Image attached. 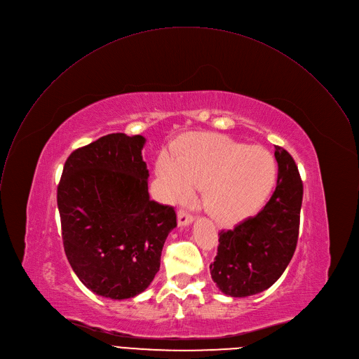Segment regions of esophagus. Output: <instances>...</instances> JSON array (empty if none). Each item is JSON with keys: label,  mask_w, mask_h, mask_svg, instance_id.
Wrapping results in <instances>:
<instances>
[{"label": "esophagus", "mask_w": 359, "mask_h": 359, "mask_svg": "<svg viewBox=\"0 0 359 359\" xmlns=\"http://www.w3.org/2000/svg\"><path fill=\"white\" fill-rule=\"evenodd\" d=\"M192 222H194V217L189 212L184 209L178 212V226H189Z\"/></svg>", "instance_id": "1"}]
</instances>
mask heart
I'll return each instance as SVG.
<instances>
[{"label": "heart", "mask_w": 359, "mask_h": 359, "mask_svg": "<svg viewBox=\"0 0 359 359\" xmlns=\"http://www.w3.org/2000/svg\"><path fill=\"white\" fill-rule=\"evenodd\" d=\"M164 195L171 202L202 188V205L221 224L238 222L257 210L270 195L277 165L263 147L221 134H202L177 151L163 153L156 165Z\"/></svg>", "instance_id": "b5f03b06"}]
</instances>
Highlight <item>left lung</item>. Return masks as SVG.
<instances>
[{
	"instance_id": "left-lung-1",
	"label": "left lung",
	"mask_w": 359,
	"mask_h": 359,
	"mask_svg": "<svg viewBox=\"0 0 359 359\" xmlns=\"http://www.w3.org/2000/svg\"><path fill=\"white\" fill-rule=\"evenodd\" d=\"M277 187L256 217L219 232L212 280L231 297L267 290L289 266L299 239L303 182L293 157L276 146Z\"/></svg>"
}]
</instances>
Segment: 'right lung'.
Returning <instances> with one entry per match:
<instances>
[{
  "label": "right lung",
  "instance_id": "1",
  "mask_svg": "<svg viewBox=\"0 0 359 359\" xmlns=\"http://www.w3.org/2000/svg\"><path fill=\"white\" fill-rule=\"evenodd\" d=\"M142 135L113 133L75 150L57 185L66 257L89 290L124 300L151 284L168 233L172 206L150 199Z\"/></svg>",
  "mask_w": 359,
  "mask_h": 359
}]
</instances>
